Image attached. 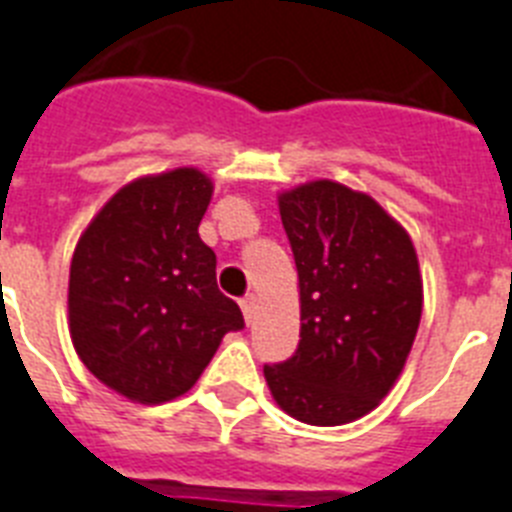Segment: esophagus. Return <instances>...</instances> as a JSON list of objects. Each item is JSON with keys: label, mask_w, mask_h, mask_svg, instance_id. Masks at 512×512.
Returning a JSON list of instances; mask_svg holds the SVG:
<instances>
[{"label": "esophagus", "mask_w": 512, "mask_h": 512, "mask_svg": "<svg viewBox=\"0 0 512 512\" xmlns=\"http://www.w3.org/2000/svg\"><path fill=\"white\" fill-rule=\"evenodd\" d=\"M242 312H244V320L247 322H252V317H255V309H257V296L255 294H249V296H244L242 302Z\"/></svg>", "instance_id": "obj_1"}]
</instances>
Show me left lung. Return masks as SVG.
Listing matches in <instances>:
<instances>
[{
	"label": "left lung",
	"mask_w": 512,
	"mask_h": 512,
	"mask_svg": "<svg viewBox=\"0 0 512 512\" xmlns=\"http://www.w3.org/2000/svg\"><path fill=\"white\" fill-rule=\"evenodd\" d=\"M299 276V349L265 367L296 422L338 427L393 390L422 320L424 286L409 231L367 192L333 179L278 195Z\"/></svg>",
	"instance_id": "8db88e82"
}]
</instances>
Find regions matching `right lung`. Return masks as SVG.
Segmentation results:
<instances>
[{"mask_svg":"<svg viewBox=\"0 0 512 512\" xmlns=\"http://www.w3.org/2000/svg\"><path fill=\"white\" fill-rule=\"evenodd\" d=\"M213 182L195 166L137 176L77 239L70 336L90 375L127 401H174L200 380L242 309L218 291L216 252L197 226Z\"/></svg>","mask_w":512,"mask_h":512,"instance_id":"right-lung-1","label":"right lung"}]
</instances>
